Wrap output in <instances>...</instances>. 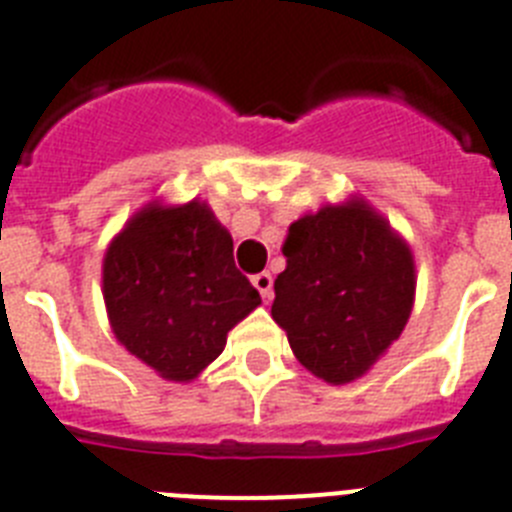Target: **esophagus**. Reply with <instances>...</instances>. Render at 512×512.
I'll return each instance as SVG.
<instances>
[{
	"label": "esophagus",
	"instance_id": "esophagus-1",
	"mask_svg": "<svg viewBox=\"0 0 512 512\" xmlns=\"http://www.w3.org/2000/svg\"><path fill=\"white\" fill-rule=\"evenodd\" d=\"M252 286L260 291V296H263L265 302L273 299V276H270V273H257V276H252Z\"/></svg>",
	"mask_w": 512,
	"mask_h": 512
}]
</instances>
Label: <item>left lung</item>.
<instances>
[{"mask_svg":"<svg viewBox=\"0 0 512 512\" xmlns=\"http://www.w3.org/2000/svg\"><path fill=\"white\" fill-rule=\"evenodd\" d=\"M283 255L270 315L294 356L333 385L362 377L409 322V244L364 200H349L291 223Z\"/></svg>","mask_w":512,"mask_h":512,"instance_id":"1","label":"left lung"}]
</instances>
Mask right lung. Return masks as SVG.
<instances>
[{
  "label": "right lung",
  "instance_id": "right-lung-1",
  "mask_svg": "<svg viewBox=\"0 0 512 512\" xmlns=\"http://www.w3.org/2000/svg\"><path fill=\"white\" fill-rule=\"evenodd\" d=\"M103 302L124 349L163 380L190 382L221 354L260 294L236 270L229 231L192 200L145 205L111 239Z\"/></svg>",
  "mask_w": 512,
  "mask_h": 512
}]
</instances>
